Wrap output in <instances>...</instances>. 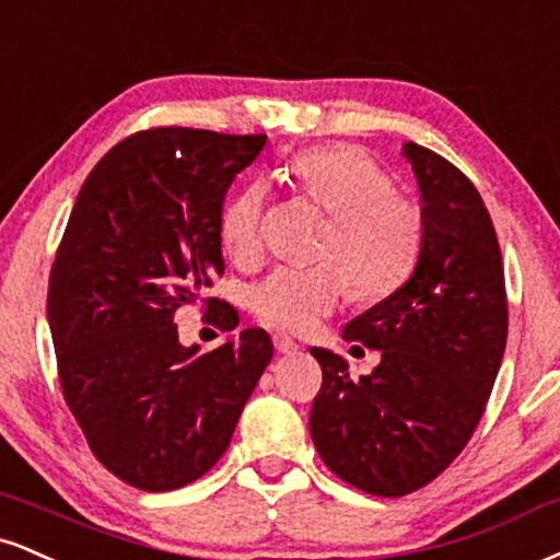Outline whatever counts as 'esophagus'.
Masks as SVG:
<instances>
[{
  "mask_svg": "<svg viewBox=\"0 0 560 560\" xmlns=\"http://www.w3.org/2000/svg\"><path fill=\"white\" fill-rule=\"evenodd\" d=\"M273 345L281 354H294L300 349L298 341H294L292 336H287V334H273Z\"/></svg>",
  "mask_w": 560,
  "mask_h": 560,
  "instance_id": "esophagus-1",
  "label": "esophagus"
}]
</instances>
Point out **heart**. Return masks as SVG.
<instances>
[{"instance_id": "1", "label": "heart", "mask_w": 560, "mask_h": 560, "mask_svg": "<svg viewBox=\"0 0 560 560\" xmlns=\"http://www.w3.org/2000/svg\"><path fill=\"white\" fill-rule=\"evenodd\" d=\"M294 187L331 213L320 255L342 266H281L250 289V307L262 323L284 331H310L349 294V279L360 298H386L412 271L422 242V213L415 200L396 192L390 177L362 148L347 143L300 151L289 164ZM266 182L255 179L226 200L219 215V237L237 260L262 250Z\"/></svg>"}]
</instances>
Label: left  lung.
Wrapping results in <instances>:
<instances>
[{"instance_id": "obj_1", "label": "left lung", "mask_w": 560, "mask_h": 560, "mask_svg": "<svg viewBox=\"0 0 560 560\" xmlns=\"http://www.w3.org/2000/svg\"><path fill=\"white\" fill-rule=\"evenodd\" d=\"M422 198V245L407 284L347 323L381 349L352 381L345 357L313 347L323 386L310 435L336 477L370 495L415 493L448 467L485 412L509 331L501 247L480 192L430 148L404 143Z\"/></svg>"}]
</instances>
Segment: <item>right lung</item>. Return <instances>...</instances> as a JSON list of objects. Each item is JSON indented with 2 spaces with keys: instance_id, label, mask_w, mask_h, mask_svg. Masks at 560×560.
<instances>
[{
  "instance_id": "add662e5",
  "label": "right lung",
  "mask_w": 560,
  "mask_h": 560,
  "mask_svg": "<svg viewBox=\"0 0 560 560\" xmlns=\"http://www.w3.org/2000/svg\"><path fill=\"white\" fill-rule=\"evenodd\" d=\"M262 145L266 135L192 127L130 135L88 174L54 258L46 310L65 401L93 456L148 493L221 459L273 357L262 328L200 354L174 326L224 273V195ZM208 320L240 323L226 302Z\"/></svg>"
}]
</instances>
